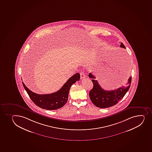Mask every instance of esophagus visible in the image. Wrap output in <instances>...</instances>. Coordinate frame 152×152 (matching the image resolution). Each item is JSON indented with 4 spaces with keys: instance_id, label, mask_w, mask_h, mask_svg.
I'll return each mask as SVG.
<instances>
[{
    "instance_id": "34e87169",
    "label": "esophagus",
    "mask_w": 152,
    "mask_h": 152,
    "mask_svg": "<svg viewBox=\"0 0 152 152\" xmlns=\"http://www.w3.org/2000/svg\"><path fill=\"white\" fill-rule=\"evenodd\" d=\"M80 77H81V79H84L85 77V75L84 73V72H80Z\"/></svg>"
}]
</instances>
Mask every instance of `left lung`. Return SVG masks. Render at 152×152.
<instances>
[{"label":"left lung","instance_id":"obj_1","mask_svg":"<svg viewBox=\"0 0 152 152\" xmlns=\"http://www.w3.org/2000/svg\"><path fill=\"white\" fill-rule=\"evenodd\" d=\"M120 47L126 49L123 43H121ZM89 77L92 79L93 84V87L90 91L89 97L93 104L99 108H109L117 104L125 95L131 83L132 77H130L127 86L111 91H106L101 87L97 80L94 79L96 77L91 73L89 74Z\"/></svg>","mask_w":152,"mask_h":152}]
</instances>
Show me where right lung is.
<instances>
[{
    "label": "right lung",
    "mask_w": 152,
    "mask_h": 152,
    "mask_svg": "<svg viewBox=\"0 0 152 152\" xmlns=\"http://www.w3.org/2000/svg\"><path fill=\"white\" fill-rule=\"evenodd\" d=\"M80 74H75L67 80L60 89L49 94H36L29 89L23 82L22 84L30 98L36 106L44 109L54 110L65 105L67 102L71 86L80 80Z\"/></svg>",
    "instance_id": "add662e5"
}]
</instances>
